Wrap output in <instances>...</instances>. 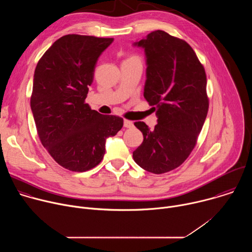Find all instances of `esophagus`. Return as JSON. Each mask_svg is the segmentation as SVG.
<instances>
[{
  "label": "esophagus",
  "mask_w": 252,
  "mask_h": 252,
  "mask_svg": "<svg viewBox=\"0 0 252 252\" xmlns=\"http://www.w3.org/2000/svg\"><path fill=\"white\" fill-rule=\"evenodd\" d=\"M124 126L126 127V128H131V127L133 126V124H132V122H130V121L125 120V122H124Z\"/></svg>",
  "instance_id": "1"
}]
</instances>
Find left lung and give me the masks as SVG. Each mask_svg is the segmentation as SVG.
<instances>
[{
  "label": "left lung",
  "mask_w": 252,
  "mask_h": 252,
  "mask_svg": "<svg viewBox=\"0 0 252 252\" xmlns=\"http://www.w3.org/2000/svg\"><path fill=\"white\" fill-rule=\"evenodd\" d=\"M134 45L146 52L143 96L156 111L158 125L150 129L143 122L134 123L143 141L132 157L145 170L165 173L183 164L196 145L209 105L205 70L186 41L164 31L152 32Z\"/></svg>",
  "instance_id": "1"
}]
</instances>
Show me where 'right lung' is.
<instances>
[{
  "label": "right lung",
  "mask_w": 252,
  "mask_h": 252,
  "mask_svg": "<svg viewBox=\"0 0 252 252\" xmlns=\"http://www.w3.org/2000/svg\"><path fill=\"white\" fill-rule=\"evenodd\" d=\"M113 38L65 34L43 55L34 69L31 109L42 145L63 167L77 172L96 166L105 139L124 119L100 115L86 103L95 63Z\"/></svg>",
  "instance_id": "add662e5"
}]
</instances>
